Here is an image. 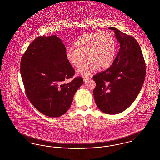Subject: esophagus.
Instances as JSON below:
<instances>
[{"instance_id":"1","label":"esophagus","mask_w":160,"mask_h":160,"mask_svg":"<svg viewBox=\"0 0 160 160\" xmlns=\"http://www.w3.org/2000/svg\"><path fill=\"white\" fill-rule=\"evenodd\" d=\"M83 80L84 82H86L87 80H88L89 79V77L84 76L83 77Z\"/></svg>"}]
</instances>
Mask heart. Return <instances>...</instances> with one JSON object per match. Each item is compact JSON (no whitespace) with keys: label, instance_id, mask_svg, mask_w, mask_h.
Here are the masks:
<instances>
[{"label":"heart","instance_id":"heart-1","mask_svg":"<svg viewBox=\"0 0 160 160\" xmlns=\"http://www.w3.org/2000/svg\"><path fill=\"white\" fill-rule=\"evenodd\" d=\"M116 52L113 35L108 31L88 32L74 42V47H68L65 58L72 67H80L86 59L88 62L77 70V74L87 76L101 68H108L114 60Z\"/></svg>","mask_w":160,"mask_h":160}]
</instances>
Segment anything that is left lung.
<instances>
[{
	"label": "left lung",
	"instance_id": "1",
	"mask_svg": "<svg viewBox=\"0 0 160 160\" xmlns=\"http://www.w3.org/2000/svg\"><path fill=\"white\" fill-rule=\"evenodd\" d=\"M120 49L112 65L93 76L96 83L93 89L95 103L108 114L120 113L128 108L137 98L145 81L146 64L137 41L114 28Z\"/></svg>",
	"mask_w": 160,
	"mask_h": 160
}]
</instances>
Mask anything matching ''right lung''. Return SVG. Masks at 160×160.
Here are the masks:
<instances>
[{"mask_svg":"<svg viewBox=\"0 0 160 160\" xmlns=\"http://www.w3.org/2000/svg\"><path fill=\"white\" fill-rule=\"evenodd\" d=\"M65 51L57 36H39L29 46L20 62L28 99L39 112L51 118L68 110L76 92L83 83L82 77L64 83L75 74L66 59Z\"/></svg>","mask_w":160,"mask_h":160,"instance_id":"obj_1","label":"right lung"}]
</instances>
